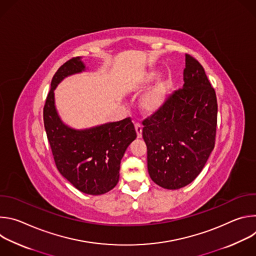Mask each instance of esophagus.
Listing matches in <instances>:
<instances>
[{
    "label": "esophagus",
    "mask_w": 256,
    "mask_h": 256,
    "mask_svg": "<svg viewBox=\"0 0 256 256\" xmlns=\"http://www.w3.org/2000/svg\"><path fill=\"white\" fill-rule=\"evenodd\" d=\"M134 128H136V136L138 138H142V124H138V122H136V124H134Z\"/></svg>",
    "instance_id": "34e87169"
}]
</instances>
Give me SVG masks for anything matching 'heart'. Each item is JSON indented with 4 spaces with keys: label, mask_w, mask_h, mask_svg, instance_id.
I'll return each instance as SVG.
<instances>
[{
    "label": "heart",
    "mask_w": 256,
    "mask_h": 256,
    "mask_svg": "<svg viewBox=\"0 0 256 256\" xmlns=\"http://www.w3.org/2000/svg\"><path fill=\"white\" fill-rule=\"evenodd\" d=\"M152 80V76L149 75L144 79V83H149ZM166 91V85L160 83L154 87L142 100V107L146 112L153 114L161 107L164 101Z\"/></svg>",
    "instance_id": "heart-1"
}]
</instances>
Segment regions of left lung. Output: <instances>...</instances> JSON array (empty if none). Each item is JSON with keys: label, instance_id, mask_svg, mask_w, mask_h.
Listing matches in <instances>:
<instances>
[{"label": "left lung", "instance_id": "left-lung-1", "mask_svg": "<svg viewBox=\"0 0 256 256\" xmlns=\"http://www.w3.org/2000/svg\"><path fill=\"white\" fill-rule=\"evenodd\" d=\"M218 103L202 66L186 56L184 85L142 122L148 171L156 184L178 190L200 173L214 147Z\"/></svg>", "mask_w": 256, "mask_h": 256}]
</instances>
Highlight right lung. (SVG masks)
Wrapping results in <instances>:
<instances>
[{"mask_svg":"<svg viewBox=\"0 0 256 256\" xmlns=\"http://www.w3.org/2000/svg\"><path fill=\"white\" fill-rule=\"evenodd\" d=\"M84 68L79 56L60 66L46 100L44 122L60 173L80 192L98 196L118 184L120 160L136 132L130 118L84 130H72L60 122L54 107V90L64 77Z\"/></svg>","mask_w":256,"mask_h":256,"instance_id":"add662e5","label":"right lung"}]
</instances>
